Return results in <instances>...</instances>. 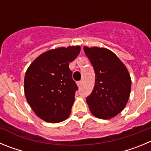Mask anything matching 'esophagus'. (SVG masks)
I'll list each match as a JSON object with an SVG mask.
<instances>
[{"mask_svg": "<svg viewBox=\"0 0 151 151\" xmlns=\"http://www.w3.org/2000/svg\"><path fill=\"white\" fill-rule=\"evenodd\" d=\"M82 81H79V82H77V85H78V88H80V87H81V86H82Z\"/></svg>", "mask_w": 151, "mask_h": 151, "instance_id": "1", "label": "esophagus"}]
</instances>
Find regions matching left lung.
I'll return each instance as SVG.
<instances>
[{
    "label": "left lung",
    "mask_w": 151,
    "mask_h": 151,
    "mask_svg": "<svg viewBox=\"0 0 151 151\" xmlns=\"http://www.w3.org/2000/svg\"><path fill=\"white\" fill-rule=\"evenodd\" d=\"M94 66L95 85L86 101L94 116L103 119L114 117L126 106L131 92V77L127 68L111 50L84 47Z\"/></svg>",
    "instance_id": "obj_1"
}]
</instances>
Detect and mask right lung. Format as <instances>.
<instances>
[{"label": "right lung", "mask_w": 151, "mask_h": 151, "mask_svg": "<svg viewBox=\"0 0 151 151\" xmlns=\"http://www.w3.org/2000/svg\"><path fill=\"white\" fill-rule=\"evenodd\" d=\"M79 46L45 52L28 68L24 78L26 100L36 115L47 122L69 117L78 90L69 64L79 54Z\"/></svg>", "instance_id": "1"}]
</instances>
